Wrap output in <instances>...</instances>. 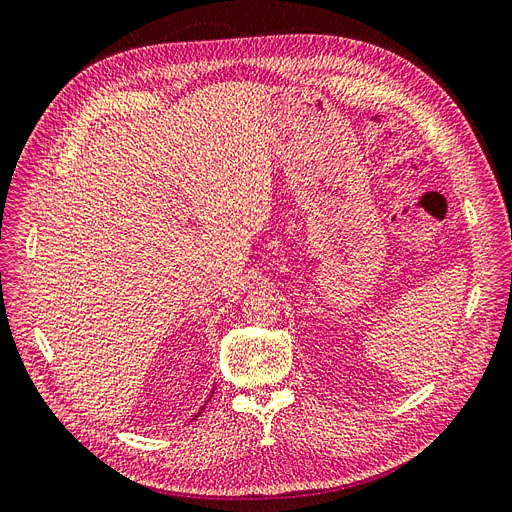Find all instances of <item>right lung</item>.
<instances>
[{"instance_id":"obj_1","label":"right lung","mask_w":512,"mask_h":512,"mask_svg":"<svg viewBox=\"0 0 512 512\" xmlns=\"http://www.w3.org/2000/svg\"><path fill=\"white\" fill-rule=\"evenodd\" d=\"M211 395H213V393H211ZM209 399H211V397H209ZM205 406H207V404H205ZM200 412H203V408H200ZM200 412H198V414H200ZM194 418H196V416H194Z\"/></svg>"}]
</instances>
